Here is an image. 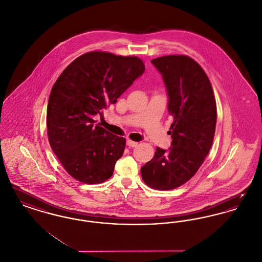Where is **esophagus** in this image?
<instances>
[{
  "label": "esophagus",
  "instance_id": "obj_1",
  "mask_svg": "<svg viewBox=\"0 0 262 262\" xmlns=\"http://www.w3.org/2000/svg\"><path fill=\"white\" fill-rule=\"evenodd\" d=\"M126 145H127L128 147H136L137 145V142L133 141V140H130V139H127V140H126Z\"/></svg>",
  "mask_w": 262,
  "mask_h": 262
}]
</instances>
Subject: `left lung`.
Masks as SVG:
<instances>
[{"instance_id":"1","label":"left lung","mask_w":262,"mask_h":262,"mask_svg":"<svg viewBox=\"0 0 262 262\" xmlns=\"http://www.w3.org/2000/svg\"><path fill=\"white\" fill-rule=\"evenodd\" d=\"M162 75L173 116L171 147H157L154 157L141 167L144 183L159 190L174 189L199 171L211 148L216 126V101L202 68L183 55L153 59Z\"/></svg>"}]
</instances>
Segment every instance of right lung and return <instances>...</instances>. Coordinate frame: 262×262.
<instances>
[{
  "mask_svg": "<svg viewBox=\"0 0 262 262\" xmlns=\"http://www.w3.org/2000/svg\"><path fill=\"white\" fill-rule=\"evenodd\" d=\"M144 71L137 57L95 51L75 59L58 77L47 106L48 138L75 180L100 184L111 178L125 139L96 125L94 117H102Z\"/></svg>",
  "mask_w": 262,
  "mask_h": 262,
  "instance_id": "add662e5",
  "label": "right lung"
}]
</instances>
